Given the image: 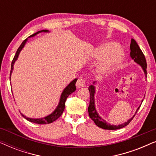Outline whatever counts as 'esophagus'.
I'll return each mask as SVG.
<instances>
[{"mask_svg": "<svg viewBox=\"0 0 156 156\" xmlns=\"http://www.w3.org/2000/svg\"><path fill=\"white\" fill-rule=\"evenodd\" d=\"M76 86L77 88H82L85 86V80L84 79L80 78L77 80V82L76 83Z\"/></svg>", "mask_w": 156, "mask_h": 156, "instance_id": "34e87169", "label": "esophagus"}]
</instances>
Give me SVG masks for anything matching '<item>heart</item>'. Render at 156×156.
<instances>
[{
	"instance_id": "b5f03b06",
	"label": "heart",
	"mask_w": 156,
	"mask_h": 156,
	"mask_svg": "<svg viewBox=\"0 0 156 156\" xmlns=\"http://www.w3.org/2000/svg\"><path fill=\"white\" fill-rule=\"evenodd\" d=\"M105 59L98 66V70L101 74H106L114 69L122 61L124 56L123 52L119 48V44L116 42H108L95 48L91 52L93 58Z\"/></svg>"
}]
</instances>
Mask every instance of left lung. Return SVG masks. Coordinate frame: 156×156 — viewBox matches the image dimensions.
<instances>
[{
	"label": "left lung",
	"instance_id": "obj_1",
	"mask_svg": "<svg viewBox=\"0 0 156 156\" xmlns=\"http://www.w3.org/2000/svg\"><path fill=\"white\" fill-rule=\"evenodd\" d=\"M130 49H131V52H130V55L131 57L133 59L134 62L139 65L140 67H142L143 70H144L145 76L147 78V72H146V68H147V63L146 60V57H145L144 53L140 50L139 46L137 44V42H136L135 40L131 39V44H130ZM96 82H94V84H95ZM89 94H90V101H89V105L88 107V112L89 117L92 119L94 122L95 123V124L99 126V128H101L103 129L106 130H116V129H120L122 128L125 127L126 126H127L129 123L131 122V121L133 119L134 116L132 117L131 119L127 121V122H125L122 123V124L116 126V125H111L109 123H106V121H104L101 117L99 116V115L98 114V113L96 110L95 108V102H94V94H95V87L94 85H90L89 87ZM143 102V100H142ZM141 105V104H140ZM139 107L136 110V114L137 113L138 110L139 109Z\"/></svg>",
	"mask_w": 156,
	"mask_h": 156
}]
</instances>
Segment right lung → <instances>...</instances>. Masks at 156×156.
<instances>
[{
  "mask_svg": "<svg viewBox=\"0 0 156 156\" xmlns=\"http://www.w3.org/2000/svg\"><path fill=\"white\" fill-rule=\"evenodd\" d=\"M42 32H45V33H48V32H49V31L47 30H42L38 31V32H37V33H35V34H33V35H30L29 37H33V36L36 35L37 34L40 33H42ZM27 41V39H25L24 41L22 42V44H20V46L19 47L18 50H17V52L16 53V55H15V57H14L13 59H12V63H11V70H10V75H11L12 70H13V65H14L15 62H16L17 59H18V55H19V54H20V51L22 50V49L24 48L25 44V43H26ZM76 81H77V79H74V80L73 81H72V82H70L67 87H66V88L64 89L62 93V94H61L60 99H59V102L58 106H57V108H55V111L52 113V114H50V115H48V116H47L44 117V118H42V119L28 118V117H26L20 113L21 115H22V116L24 117L25 119H27V121H30V122L35 123H37V124H47V123H52L53 121H56L57 119H58L62 114L64 110H65V101H66V99H67V98L69 97V96L72 93H73L74 91H75V90H76L75 84H76Z\"/></svg>",
  "mask_w": 156,
  "mask_h": 156,
  "instance_id": "add662e5",
  "label": "right lung"
}]
</instances>
